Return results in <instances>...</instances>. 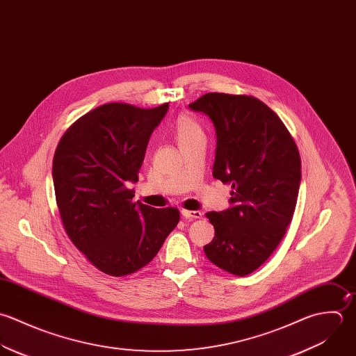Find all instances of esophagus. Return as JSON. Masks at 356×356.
I'll use <instances>...</instances> for the list:
<instances>
[{"mask_svg":"<svg viewBox=\"0 0 356 356\" xmlns=\"http://www.w3.org/2000/svg\"><path fill=\"white\" fill-rule=\"evenodd\" d=\"M181 214H182V217L186 218V220H199V218H202V216H203L200 211H189V210H182Z\"/></svg>","mask_w":356,"mask_h":356,"instance_id":"obj_1","label":"esophagus"}]
</instances>
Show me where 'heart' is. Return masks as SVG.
<instances>
[{"mask_svg": "<svg viewBox=\"0 0 356 356\" xmlns=\"http://www.w3.org/2000/svg\"><path fill=\"white\" fill-rule=\"evenodd\" d=\"M174 132H175V138L178 140V145L186 143L188 140L203 135L200 125L189 116H179L175 125H174Z\"/></svg>", "mask_w": 356, "mask_h": 356, "instance_id": "b5f03b06", "label": "heart"}]
</instances>
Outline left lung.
<instances>
[{
	"label": "left lung",
	"mask_w": 356,
	"mask_h": 356,
	"mask_svg": "<svg viewBox=\"0 0 356 356\" xmlns=\"http://www.w3.org/2000/svg\"><path fill=\"white\" fill-rule=\"evenodd\" d=\"M189 108L214 122L213 175L232 185V207L206 214L216 236L204 252L218 268L245 276L270 257L291 222L301 181L298 147L255 97L209 92Z\"/></svg>",
	"instance_id": "8db88e82"
}]
</instances>
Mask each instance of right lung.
I'll return each mask as SVG.
<instances>
[{"instance_id":"add662e5","label":"right lung","mask_w":356,"mask_h":356,"mask_svg":"<svg viewBox=\"0 0 356 356\" xmlns=\"http://www.w3.org/2000/svg\"><path fill=\"white\" fill-rule=\"evenodd\" d=\"M167 111L168 104H106L76 120L56 146L52 177L63 228L106 275L125 276L147 265L179 222L178 209L134 203L128 188Z\"/></svg>"}]
</instances>
